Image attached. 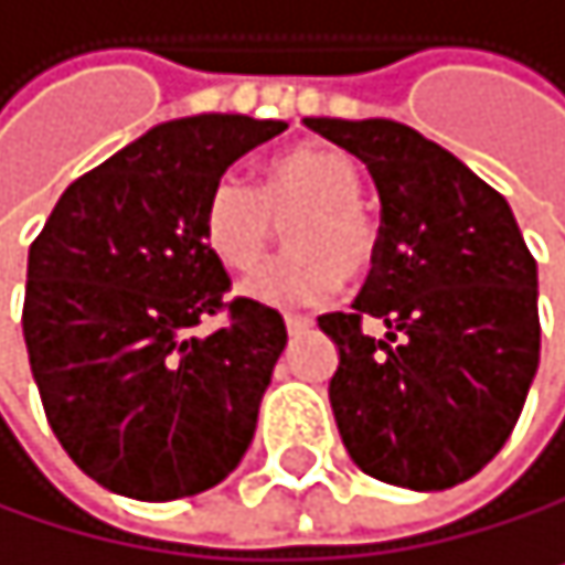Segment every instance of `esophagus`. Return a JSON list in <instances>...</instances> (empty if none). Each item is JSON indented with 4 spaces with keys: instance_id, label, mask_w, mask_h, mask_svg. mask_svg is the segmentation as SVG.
Wrapping results in <instances>:
<instances>
[{
    "instance_id": "esophagus-1",
    "label": "esophagus",
    "mask_w": 565,
    "mask_h": 565,
    "mask_svg": "<svg viewBox=\"0 0 565 565\" xmlns=\"http://www.w3.org/2000/svg\"><path fill=\"white\" fill-rule=\"evenodd\" d=\"M309 327H313V320H309V317L286 313V330H289V333H302V330H309Z\"/></svg>"
}]
</instances>
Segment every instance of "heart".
Wrapping results in <instances>:
<instances>
[{"mask_svg": "<svg viewBox=\"0 0 565 565\" xmlns=\"http://www.w3.org/2000/svg\"><path fill=\"white\" fill-rule=\"evenodd\" d=\"M360 199L363 174L347 151L302 145L276 154L259 188L232 171L222 174L202 209V235L225 269L248 273L269 256L279 222L296 214L292 252L252 273L242 292L273 309L320 306L343 286V276L371 273L377 259V232Z\"/></svg>", "mask_w": 565, "mask_h": 565, "instance_id": "b5f03b06", "label": "heart"}]
</instances>
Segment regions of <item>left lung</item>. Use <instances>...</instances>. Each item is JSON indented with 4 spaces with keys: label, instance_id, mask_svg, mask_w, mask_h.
I'll use <instances>...</instances> for the list:
<instances>
[{
    "label": "left lung",
    "instance_id": "1",
    "mask_svg": "<svg viewBox=\"0 0 565 565\" xmlns=\"http://www.w3.org/2000/svg\"><path fill=\"white\" fill-rule=\"evenodd\" d=\"M360 158L381 194L377 259L353 313H323L340 363L330 404L350 458L438 492L509 441L540 366L535 259L502 194L397 120L306 117ZM388 327L362 333V317Z\"/></svg>",
    "mask_w": 565,
    "mask_h": 565
}]
</instances>
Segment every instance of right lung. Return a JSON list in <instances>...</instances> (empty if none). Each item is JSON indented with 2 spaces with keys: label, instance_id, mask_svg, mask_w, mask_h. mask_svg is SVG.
<instances>
[{
  "label": "right lung",
  "instance_id": "1",
  "mask_svg": "<svg viewBox=\"0 0 565 565\" xmlns=\"http://www.w3.org/2000/svg\"><path fill=\"white\" fill-rule=\"evenodd\" d=\"M282 120L199 114L76 178L30 245L22 337L63 451L104 489L171 502L242 461L286 323L232 299L202 235L212 184ZM226 327L199 334L205 316Z\"/></svg>",
  "mask_w": 565,
  "mask_h": 565
}]
</instances>
